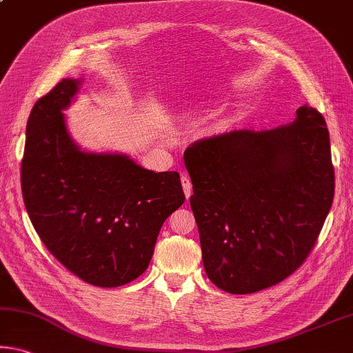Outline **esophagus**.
Masks as SVG:
<instances>
[{
  "label": "esophagus",
  "instance_id": "esophagus-1",
  "mask_svg": "<svg viewBox=\"0 0 353 353\" xmlns=\"http://www.w3.org/2000/svg\"><path fill=\"white\" fill-rule=\"evenodd\" d=\"M181 182H182L183 193H185V198L188 199L190 196H192V181H190V177L187 174H182Z\"/></svg>",
  "mask_w": 353,
  "mask_h": 353
}]
</instances>
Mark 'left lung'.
<instances>
[{
	"mask_svg": "<svg viewBox=\"0 0 353 353\" xmlns=\"http://www.w3.org/2000/svg\"><path fill=\"white\" fill-rule=\"evenodd\" d=\"M207 276L253 294L292 275L310 256L334 196L327 122L303 105L292 124L232 130L183 152Z\"/></svg>",
	"mask_w": 353,
	"mask_h": 353,
	"instance_id": "obj_1",
	"label": "left lung"
}]
</instances>
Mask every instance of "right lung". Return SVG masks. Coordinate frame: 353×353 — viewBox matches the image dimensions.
I'll list each match as a JSON object with an SVG mask.
<instances>
[{
  "instance_id": "add662e5",
  "label": "right lung",
  "mask_w": 353,
  "mask_h": 353,
  "mask_svg": "<svg viewBox=\"0 0 353 353\" xmlns=\"http://www.w3.org/2000/svg\"><path fill=\"white\" fill-rule=\"evenodd\" d=\"M78 85L64 78L32 106L21 193L56 261L94 286H124L146 270L161 225L185 194L177 171L154 172L125 155L86 154L75 146L63 110Z\"/></svg>"
}]
</instances>
